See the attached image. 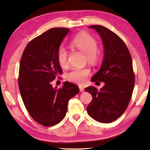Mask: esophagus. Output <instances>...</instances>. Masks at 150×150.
I'll return each instance as SVG.
<instances>
[{
	"label": "esophagus",
	"mask_w": 150,
	"mask_h": 150,
	"mask_svg": "<svg viewBox=\"0 0 150 150\" xmlns=\"http://www.w3.org/2000/svg\"><path fill=\"white\" fill-rule=\"evenodd\" d=\"M79 87L80 91H81V92H83V91H85V89H84V87H83V86H81V85H79Z\"/></svg>",
	"instance_id": "obj_1"
}]
</instances>
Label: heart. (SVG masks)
<instances>
[{"label":"heart","mask_w":150,"mask_h":150,"mask_svg":"<svg viewBox=\"0 0 150 150\" xmlns=\"http://www.w3.org/2000/svg\"><path fill=\"white\" fill-rule=\"evenodd\" d=\"M71 45L74 48L79 49L86 54L87 60L89 63H94L97 61L98 43L91 35L87 33H81L77 35L71 41ZM57 58L59 64L62 67H65L68 65V52L64 46H61L57 50ZM90 74V70L87 68L72 69L67 73V81L78 84H83L87 81L88 76Z\"/></svg>","instance_id":"heart-1"}]
</instances>
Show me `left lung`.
I'll use <instances>...</instances> for the list:
<instances>
[{
    "mask_svg": "<svg viewBox=\"0 0 150 150\" xmlns=\"http://www.w3.org/2000/svg\"><path fill=\"white\" fill-rule=\"evenodd\" d=\"M100 35L104 46V59L92 82H104L100 90L85 88L93 100L87 107L89 115L100 123H111L128 107L134 86L132 60L126 45L117 35L100 25L89 26Z\"/></svg>",
    "mask_w": 150,
    "mask_h": 150,
    "instance_id": "8db88e82",
    "label": "left lung"
}]
</instances>
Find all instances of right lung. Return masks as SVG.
<instances>
[{
    "mask_svg": "<svg viewBox=\"0 0 150 150\" xmlns=\"http://www.w3.org/2000/svg\"><path fill=\"white\" fill-rule=\"evenodd\" d=\"M69 28H53L28 43L20 60L18 85L28 113L44 126H52L65 117L69 100L79 92L74 84L65 82L53 87L52 81L63 73L57 50Z\"/></svg>",
    "mask_w": 150,
    "mask_h": 150,
    "instance_id": "right-lung-1",
    "label": "right lung"
}]
</instances>
